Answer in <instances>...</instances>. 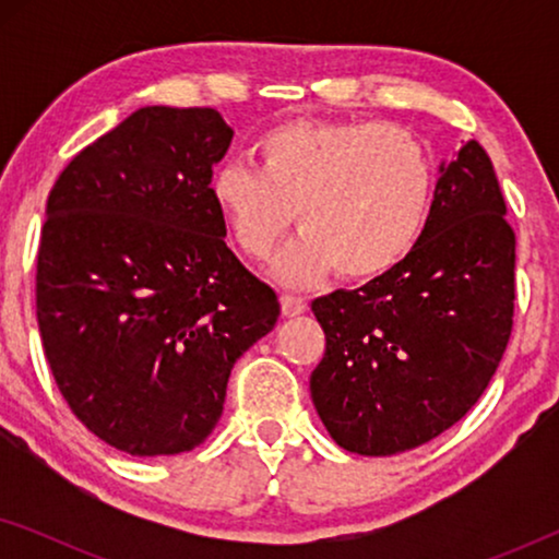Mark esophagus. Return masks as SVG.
<instances>
[{"instance_id": "esophagus-1", "label": "esophagus", "mask_w": 559, "mask_h": 559, "mask_svg": "<svg viewBox=\"0 0 559 559\" xmlns=\"http://www.w3.org/2000/svg\"><path fill=\"white\" fill-rule=\"evenodd\" d=\"M282 312H285L287 318H295V316H302L305 308H308V302L302 300V297L297 295H282Z\"/></svg>"}]
</instances>
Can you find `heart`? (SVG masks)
<instances>
[{"instance_id": "b5f03b06", "label": "heart", "mask_w": 559, "mask_h": 559, "mask_svg": "<svg viewBox=\"0 0 559 559\" xmlns=\"http://www.w3.org/2000/svg\"><path fill=\"white\" fill-rule=\"evenodd\" d=\"M254 163L216 167L209 198L257 262L272 254L295 209L302 234L274 266L293 285L333 266L350 282L396 270L423 239L438 188L430 147L377 121H282L254 142Z\"/></svg>"}]
</instances>
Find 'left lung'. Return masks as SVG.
<instances>
[{
	"mask_svg": "<svg viewBox=\"0 0 559 559\" xmlns=\"http://www.w3.org/2000/svg\"><path fill=\"white\" fill-rule=\"evenodd\" d=\"M514 249L491 157L471 140L440 165L415 251L364 287L312 300L325 354L310 396L343 450L404 453L478 402L511 335Z\"/></svg>",
	"mask_w": 559,
	"mask_h": 559,
	"instance_id": "1",
	"label": "left lung"
}]
</instances>
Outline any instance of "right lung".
Listing matches in <instances>:
<instances>
[{"instance_id":"obj_1","label":"right lung","mask_w":559,"mask_h":559,"mask_svg":"<svg viewBox=\"0 0 559 559\" xmlns=\"http://www.w3.org/2000/svg\"><path fill=\"white\" fill-rule=\"evenodd\" d=\"M216 109L144 106L75 155L48 195L37 328L73 415L121 453L193 450L234 364L280 318L209 198L231 144Z\"/></svg>"}]
</instances>
